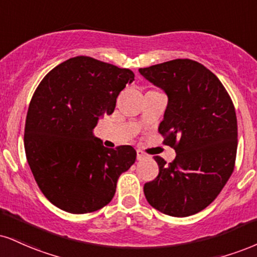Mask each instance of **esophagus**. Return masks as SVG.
Returning <instances> with one entry per match:
<instances>
[{"label":"esophagus","instance_id":"esophagus-1","mask_svg":"<svg viewBox=\"0 0 257 257\" xmlns=\"http://www.w3.org/2000/svg\"><path fill=\"white\" fill-rule=\"evenodd\" d=\"M137 158L138 160H142V159H146L147 156L144 152H141V151H137Z\"/></svg>","mask_w":257,"mask_h":257}]
</instances>
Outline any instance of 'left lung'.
I'll use <instances>...</instances> for the list:
<instances>
[{"label": "left lung", "mask_w": 257, "mask_h": 257, "mask_svg": "<svg viewBox=\"0 0 257 257\" xmlns=\"http://www.w3.org/2000/svg\"><path fill=\"white\" fill-rule=\"evenodd\" d=\"M139 72L168 95L158 131L176 151L174 162L156 156L159 175L144 185L151 206L189 217L211 205L232 175L237 117L222 83L199 62L172 60Z\"/></svg>", "instance_id": "left-lung-1"}]
</instances>
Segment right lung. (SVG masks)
<instances>
[{
    "mask_svg": "<svg viewBox=\"0 0 257 257\" xmlns=\"http://www.w3.org/2000/svg\"><path fill=\"white\" fill-rule=\"evenodd\" d=\"M131 69L87 56L69 58L40 81L25 123V152L39 189L52 205L83 214L112 200L117 179L137 159L132 146H103L92 131L111 115Z\"/></svg>",
    "mask_w": 257,
    "mask_h": 257,
    "instance_id": "add662e5",
    "label": "right lung"
}]
</instances>
